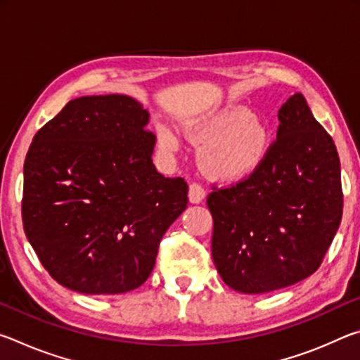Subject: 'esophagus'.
Returning a JSON list of instances; mask_svg holds the SVG:
<instances>
[{
    "label": "esophagus",
    "mask_w": 360,
    "mask_h": 360,
    "mask_svg": "<svg viewBox=\"0 0 360 360\" xmlns=\"http://www.w3.org/2000/svg\"><path fill=\"white\" fill-rule=\"evenodd\" d=\"M205 198V188L200 184H191L188 186V202L191 203H200Z\"/></svg>",
    "instance_id": "esophagus-1"
}]
</instances>
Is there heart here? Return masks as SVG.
<instances>
[{
  "instance_id": "b5f03b06",
  "label": "heart",
  "mask_w": 360,
  "mask_h": 360,
  "mask_svg": "<svg viewBox=\"0 0 360 360\" xmlns=\"http://www.w3.org/2000/svg\"><path fill=\"white\" fill-rule=\"evenodd\" d=\"M186 136L200 150L206 174L233 182L257 169L270 150V129L245 106H227L186 125ZM158 144L167 152L179 149V138L169 129L158 131Z\"/></svg>"
}]
</instances>
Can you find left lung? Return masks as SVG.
<instances>
[{"instance_id":"left-lung-1","label":"left lung","mask_w":360,"mask_h":360,"mask_svg":"<svg viewBox=\"0 0 360 360\" xmlns=\"http://www.w3.org/2000/svg\"><path fill=\"white\" fill-rule=\"evenodd\" d=\"M276 141L262 165L211 192L212 260L222 281L265 294L311 276L343 214L340 158L302 94L278 111Z\"/></svg>"}]
</instances>
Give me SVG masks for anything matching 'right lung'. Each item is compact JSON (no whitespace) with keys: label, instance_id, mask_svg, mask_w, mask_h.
I'll use <instances>...</instances> for the list:
<instances>
[{"label":"right lung","instance_id":"1","mask_svg":"<svg viewBox=\"0 0 360 360\" xmlns=\"http://www.w3.org/2000/svg\"><path fill=\"white\" fill-rule=\"evenodd\" d=\"M148 124L131 96H81L34 135L23 165V229L65 288L90 295L139 288L187 208L186 181L152 163Z\"/></svg>","mask_w":360,"mask_h":360}]
</instances>
